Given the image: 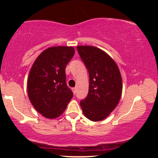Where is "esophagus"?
<instances>
[{
    "mask_svg": "<svg viewBox=\"0 0 158 158\" xmlns=\"http://www.w3.org/2000/svg\"><path fill=\"white\" fill-rule=\"evenodd\" d=\"M72 90H73V94H76V91H77V88H72Z\"/></svg>",
    "mask_w": 158,
    "mask_h": 158,
    "instance_id": "esophagus-1",
    "label": "esophagus"
}]
</instances>
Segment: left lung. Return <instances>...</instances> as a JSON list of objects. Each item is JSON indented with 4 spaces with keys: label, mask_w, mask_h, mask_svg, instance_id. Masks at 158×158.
Masks as SVG:
<instances>
[{
    "label": "left lung",
    "mask_w": 158,
    "mask_h": 158,
    "mask_svg": "<svg viewBox=\"0 0 158 158\" xmlns=\"http://www.w3.org/2000/svg\"><path fill=\"white\" fill-rule=\"evenodd\" d=\"M89 73V91L80 102L83 114L94 122L103 120L115 109L122 95L123 81L116 62L101 49L77 46Z\"/></svg>",
    "instance_id": "obj_1"
}]
</instances>
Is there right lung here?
Returning a JSON list of instances; mask_svg holds the SVG:
<instances>
[{
  "label": "right lung",
  "instance_id": "add662e5",
  "mask_svg": "<svg viewBox=\"0 0 158 158\" xmlns=\"http://www.w3.org/2000/svg\"><path fill=\"white\" fill-rule=\"evenodd\" d=\"M75 53L73 47L49 48L34 61L27 79V92L35 109L44 117L56 119L73 97L67 86L65 68Z\"/></svg>",
  "mask_w": 158,
  "mask_h": 158
}]
</instances>
